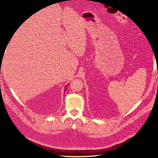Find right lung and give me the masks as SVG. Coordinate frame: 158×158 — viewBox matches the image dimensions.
Instances as JSON below:
<instances>
[{"mask_svg": "<svg viewBox=\"0 0 158 158\" xmlns=\"http://www.w3.org/2000/svg\"><path fill=\"white\" fill-rule=\"evenodd\" d=\"M66 88H67V87H65V89H66Z\"/></svg>", "mask_w": 158, "mask_h": 158, "instance_id": "1", "label": "right lung"}]
</instances>
